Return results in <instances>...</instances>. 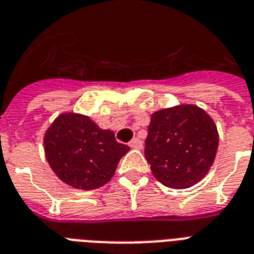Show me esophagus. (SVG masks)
I'll return each mask as SVG.
<instances>
[{
	"label": "esophagus",
	"mask_w": 254,
	"mask_h": 254,
	"mask_svg": "<svg viewBox=\"0 0 254 254\" xmlns=\"http://www.w3.org/2000/svg\"><path fill=\"white\" fill-rule=\"evenodd\" d=\"M129 146H130L131 149H142V141L135 137V138H133L130 142H129Z\"/></svg>",
	"instance_id": "obj_1"
}]
</instances>
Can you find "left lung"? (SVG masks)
<instances>
[{
  "label": "left lung",
  "mask_w": 254,
  "mask_h": 254,
  "mask_svg": "<svg viewBox=\"0 0 254 254\" xmlns=\"http://www.w3.org/2000/svg\"><path fill=\"white\" fill-rule=\"evenodd\" d=\"M219 145L213 120L195 105L151 115L145 157L153 175L170 189H189L211 169Z\"/></svg>",
  "instance_id": "obj_1"
}]
</instances>
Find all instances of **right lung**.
Returning <instances> with one entry per match:
<instances>
[{
	"label": "right lung",
	"instance_id": "1",
	"mask_svg": "<svg viewBox=\"0 0 254 254\" xmlns=\"http://www.w3.org/2000/svg\"><path fill=\"white\" fill-rule=\"evenodd\" d=\"M130 147L116 141L89 117L63 113L45 135V153L53 171L73 189L93 190L111 181Z\"/></svg>",
	"mask_w": 254,
	"mask_h": 254
}]
</instances>
